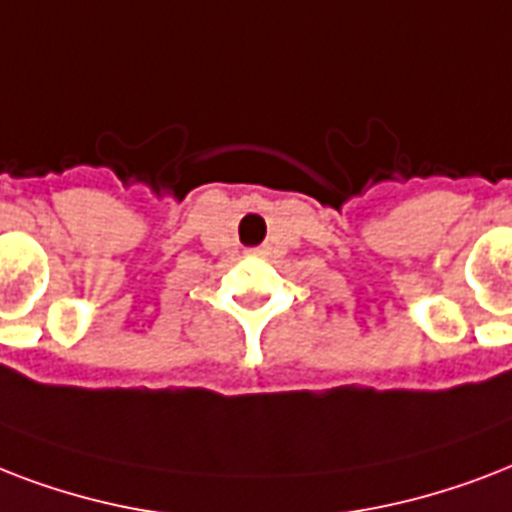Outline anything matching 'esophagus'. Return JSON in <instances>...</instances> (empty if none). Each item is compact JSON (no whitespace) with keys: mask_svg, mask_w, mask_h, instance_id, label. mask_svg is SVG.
Segmentation results:
<instances>
[{"mask_svg":"<svg viewBox=\"0 0 512 512\" xmlns=\"http://www.w3.org/2000/svg\"><path fill=\"white\" fill-rule=\"evenodd\" d=\"M251 253H256V256H264V253H267V251H264V248H253Z\"/></svg>","mask_w":512,"mask_h":512,"instance_id":"esophagus-1","label":"esophagus"}]
</instances>
